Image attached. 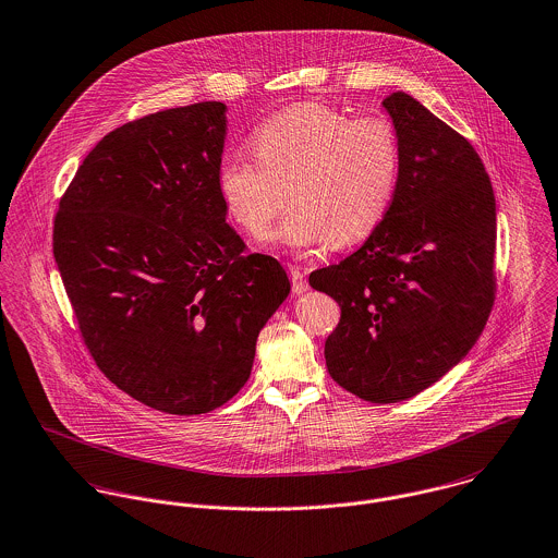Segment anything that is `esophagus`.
Masks as SVG:
<instances>
[{
  "mask_svg": "<svg viewBox=\"0 0 558 558\" xmlns=\"http://www.w3.org/2000/svg\"><path fill=\"white\" fill-rule=\"evenodd\" d=\"M290 279H292V290H294V294H303V292L310 290L307 277H305V272H303L299 266H290Z\"/></svg>",
  "mask_w": 558,
  "mask_h": 558,
  "instance_id": "34e87169",
  "label": "esophagus"
}]
</instances>
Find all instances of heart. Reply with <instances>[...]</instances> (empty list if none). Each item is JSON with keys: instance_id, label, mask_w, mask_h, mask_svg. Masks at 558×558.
<instances>
[{"instance_id": "b5f03b06", "label": "heart", "mask_w": 558, "mask_h": 558, "mask_svg": "<svg viewBox=\"0 0 558 558\" xmlns=\"http://www.w3.org/2000/svg\"><path fill=\"white\" fill-rule=\"evenodd\" d=\"M253 157L228 153L217 165V191L230 219L264 234L288 184L290 210L272 240L299 253L365 239L396 193L398 135L383 116L303 102L266 120L253 135Z\"/></svg>"}]
</instances>
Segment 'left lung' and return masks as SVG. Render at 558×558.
<instances>
[{
  "label": "left lung",
  "instance_id": "left-lung-1",
  "mask_svg": "<svg viewBox=\"0 0 558 558\" xmlns=\"http://www.w3.org/2000/svg\"><path fill=\"white\" fill-rule=\"evenodd\" d=\"M399 146L396 193L365 244L310 275L341 319L330 378L372 403L414 398L477 343L494 303L496 202L475 148L405 92L383 100Z\"/></svg>",
  "mask_w": 558,
  "mask_h": 558
}]
</instances>
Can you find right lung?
Returning <instances> with one entry per match:
<instances>
[{
    "instance_id": "add662e5",
    "label": "right lung",
    "mask_w": 558,
    "mask_h": 558,
    "mask_svg": "<svg viewBox=\"0 0 558 558\" xmlns=\"http://www.w3.org/2000/svg\"><path fill=\"white\" fill-rule=\"evenodd\" d=\"M228 107L165 109L105 135L60 199L53 255L100 372L169 414H204L251 376L290 294L283 266L244 253L217 191Z\"/></svg>"
}]
</instances>
